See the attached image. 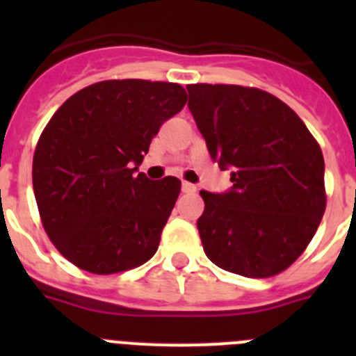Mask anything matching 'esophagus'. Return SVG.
<instances>
[{
	"mask_svg": "<svg viewBox=\"0 0 356 356\" xmlns=\"http://www.w3.org/2000/svg\"><path fill=\"white\" fill-rule=\"evenodd\" d=\"M181 191H184L185 194H194L197 191V187L193 184H188V181H184V184H181Z\"/></svg>",
	"mask_w": 356,
	"mask_h": 356,
	"instance_id": "esophagus-1",
	"label": "esophagus"
}]
</instances>
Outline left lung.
<instances>
[{"mask_svg": "<svg viewBox=\"0 0 356 356\" xmlns=\"http://www.w3.org/2000/svg\"><path fill=\"white\" fill-rule=\"evenodd\" d=\"M188 108L229 193L201 191L197 229L216 266L248 278L280 275L301 257L326 209L325 159L300 115L266 90L187 85Z\"/></svg>", "mask_w": 356, "mask_h": 356, "instance_id": "obj_1", "label": "left lung"}]
</instances>
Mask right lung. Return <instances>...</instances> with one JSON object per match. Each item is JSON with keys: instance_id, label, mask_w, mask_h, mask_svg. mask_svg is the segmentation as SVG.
<instances>
[{"instance_id": "obj_1", "label": "right lung", "mask_w": 356, "mask_h": 356, "mask_svg": "<svg viewBox=\"0 0 356 356\" xmlns=\"http://www.w3.org/2000/svg\"><path fill=\"white\" fill-rule=\"evenodd\" d=\"M185 103V89L171 81L105 80L53 114L35 146L31 180L44 229L69 262L114 275L156 253L181 181H151L135 171L162 122Z\"/></svg>"}]
</instances>
